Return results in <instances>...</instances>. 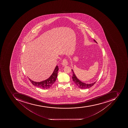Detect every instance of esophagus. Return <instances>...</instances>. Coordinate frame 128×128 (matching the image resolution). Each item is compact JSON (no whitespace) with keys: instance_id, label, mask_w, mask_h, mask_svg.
<instances>
[{"instance_id":"34e87169","label":"esophagus","mask_w":128,"mask_h":128,"mask_svg":"<svg viewBox=\"0 0 128 128\" xmlns=\"http://www.w3.org/2000/svg\"><path fill=\"white\" fill-rule=\"evenodd\" d=\"M62 65L63 66H66L68 65V62L66 59H64L63 60L62 62Z\"/></svg>"}]
</instances>
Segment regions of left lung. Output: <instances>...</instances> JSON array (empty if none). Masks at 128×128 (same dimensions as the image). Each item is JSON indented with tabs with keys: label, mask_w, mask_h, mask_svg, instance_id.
<instances>
[{
	"label": "left lung",
	"mask_w": 128,
	"mask_h": 128,
	"mask_svg": "<svg viewBox=\"0 0 128 128\" xmlns=\"http://www.w3.org/2000/svg\"><path fill=\"white\" fill-rule=\"evenodd\" d=\"M94 41L96 42V43H97L96 40H94ZM72 71L73 72V76L72 77L73 81L76 84V86H78V87L80 88L84 89L90 88L91 87L93 86L94 84L95 83H96V81L92 83L91 84H86L84 82H83L80 80L78 79V78L74 73V72L73 70L72 69Z\"/></svg>",
	"instance_id": "left-lung-1"
}]
</instances>
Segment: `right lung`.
<instances>
[{"mask_svg":"<svg viewBox=\"0 0 128 128\" xmlns=\"http://www.w3.org/2000/svg\"><path fill=\"white\" fill-rule=\"evenodd\" d=\"M58 67L56 66L52 74L50 76V77L47 79L46 80L40 82H36L32 80L29 78L31 82L35 86L38 87V88H41L45 89L49 88L52 86L53 84L54 83L56 80L57 77L58 72Z\"/></svg>","mask_w":128,"mask_h":128,"instance_id":"obj_1","label":"right lung"}]
</instances>
